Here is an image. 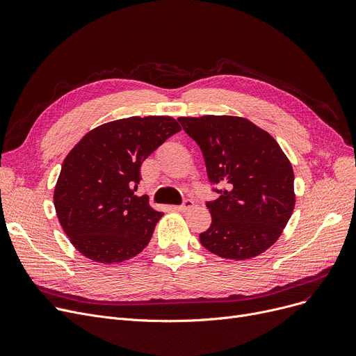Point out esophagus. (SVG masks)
Instances as JSON below:
<instances>
[{
    "mask_svg": "<svg viewBox=\"0 0 356 356\" xmlns=\"http://www.w3.org/2000/svg\"><path fill=\"white\" fill-rule=\"evenodd\" d=\"M192 207H193V200H192V199H186V200L183 202V204H179V207H175V209L179 211V212H188L189 209H192Z\"/></svg>",
    "mask_w": 356,
    "mask_h": 356,
    "instance_id": "1",
    "label": "esophagus"
}]
</instances>
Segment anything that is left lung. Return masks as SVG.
Here are the masks:
<instances>
[{
  "instance_id": "8db88e82",
  "label": "left lung",
  "mask_w": 356,
  "mask_h": 356,
  "mask_svg": "<svg viewBox=\"0 0 356 356\" xmlns=\"http://www.w3.org/2000/svg\"><path fill=\"white\" fill-rule=\"evenodd\" d=\"M202 149L209 181L219 197L200 244L222 258L263 254L282 235L293 213L294 173L278 143L254 122L232 115L177 118Z\"/></svg>"
}]
</instances>
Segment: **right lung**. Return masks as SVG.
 <instances>
[{
	"mask_svg": "<svg viewBox=\"0 0 356 356\" xmlns=\"http://www.w3.org/2000/svg\"><path fill=\"white\" fill-rule=\"evenodd\" d=\"M181 128L172 117H129L90 129L66 156L53 202L73 247L101 264L140 254L163 212L137 196L143 161Z\"/></svg>",
	"mask_w": 356,
	"mask_h": 356,
	"instance_id": "right-lung-1",
	"label": "right lung"
}]
</instances>
